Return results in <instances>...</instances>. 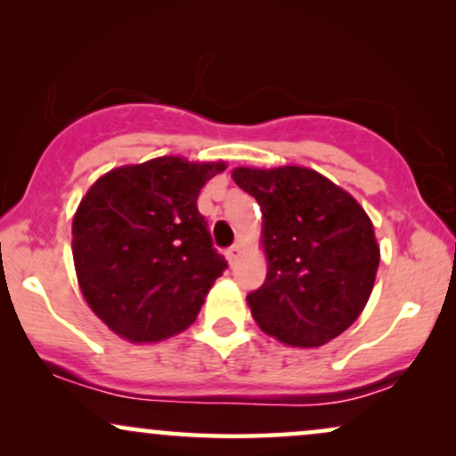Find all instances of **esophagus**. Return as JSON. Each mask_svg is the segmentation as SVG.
Segmentation results:
<instances>
[{
	"label": "esophagus",
	"mask_w": 456,
	"mask_h": 456,
	"mask_svg": "<svg viewBox=\"0 0 456 456\" xmlns=\"http://www.w3.org/2000/svg\"><path fill=\"white\" fill-rule=\"evenodd\" d=\"M227 259H229V264H235V259L240 257V244H233L232 248H227Z\"/></svg>",
	"instance_id": "1"
}]
</instances>
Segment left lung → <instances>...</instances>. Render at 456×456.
<instances>
[{
  "label": "left lung",
  "mask_w": 456,
  "mask_h": 456,
  "mask_svg": "<svg viewBox=\"0 0 456 456\" xmlns=\"http://www.w3.org/2000/svg\"><path fill=\"white\" fill-rule=\"evenodd\" d=\"M264 214L268 274L246 296L255 322L294 347H322L358 319L373 291V223L343 188L306 167L233 169Z\"/></svg>",
  "instance_id": "8db88e82"
}]
</instances>
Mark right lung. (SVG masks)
<instances>
[{"label":"right lung","instance_id":"obj_1","mask_svg":"<svg viewBox=\"0 0 456 456\" xmlns=\"http://www.w3.org/2000/svg\"><path fill=\"white\" fill-rule=\"evenodd\" d=\"M221 171L224 162L160 156L109 171L78 203V287L122 338L154 343L186 330L227 268L197 210L201 188Z\"/></svg>","mask_w":456,"mask_h":456}]
</instances>
